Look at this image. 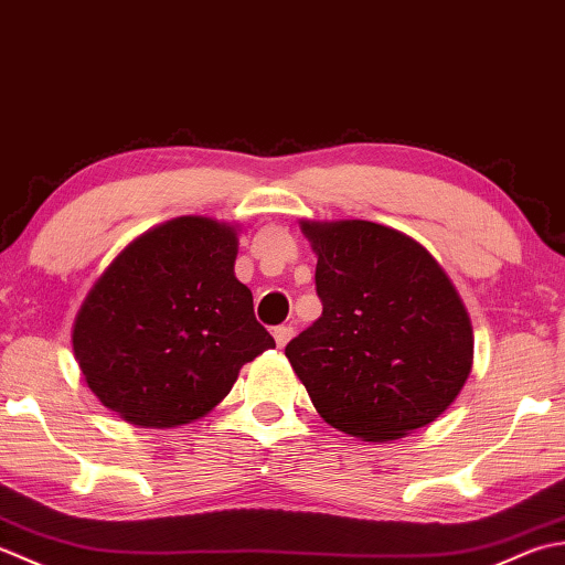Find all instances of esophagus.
Wrapping results in <instances>:
<instances>
[{
  "label": "esophagus",
  "instance_id": "34e87169",
  "mask_svg": "<svg viewBox=\"0 0 565 565\" xmlns=\"http://www.w3.org/2000/svg\"><path fill=\"white\" fill-rule=\"evenodd\" d=\"M292 333H295V329H292V327H285V324H282V327H275V329H273V337H275V343H278V347H280V349L285 347V343H287V341H290V339H292Z\"/></svg>",
  "mask_w": 565,
  "mask_h": 565
}]
</instances>
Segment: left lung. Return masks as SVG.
<instances>
[{
    "mask_svg": "<svg viewBox=\"0 0 565 565\" xmlns=\"http://www.w3.org/2000/svg\"><path fill=\"white\" fill-rule=\"evenodd\" d=\"M321 317L285 347L327 424L393 441L451 405L473 365L456 287L417 241L373 222H302Z\"/></svg>",
    "mask_w": 565,
    "mask_h": 565,
    "instance_id": "left-lung-1",
    "label": "left lung"
}]
</instances>
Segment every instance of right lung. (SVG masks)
I'll return each instance as SVG.
<instances>
[{
	"label": "right lung",
	"mask_w": 565,
	"mask_h": 565,
	"mask_svg": "<svg viewBox=\"0 0 565 565\" xmlns=\"http://www.w3.org/2000/svg\"><path fill=\"white\" fill-rule=\"evenodd\" d=\"M234 226L180 216L126 246L92 287L73 351L99 402L138 427L204 417L275 349L236 280Z\"/></svg>",
	"instance_id": "1"
}]
</instances>
